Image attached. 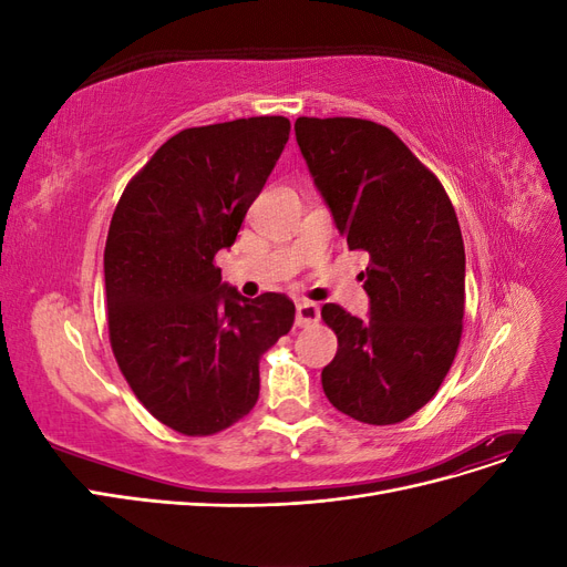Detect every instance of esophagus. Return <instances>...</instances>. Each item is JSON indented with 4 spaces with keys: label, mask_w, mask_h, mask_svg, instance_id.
<instances>
[{
    "label": "esophagus",
    "mask_w": 567,
    "mask_h": 567,
    "mask_svg": "<svg viewBox=\"0 0 567 567\" xmlns=\"http://www.w3.org/2000/svg\"><path fill=\"white\" fill-rule=\"evenodd\" d=\"M319 317H321V310H319L317 302L300 300L296 305V326H300V329H307V326L319 323Z\"/></svg>",
    "instance_id": "34e87169"
}]
</instances>
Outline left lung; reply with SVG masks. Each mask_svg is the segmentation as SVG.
Listing matches in <instances>:
<instances>
[{
    "instance_id": "left-lung-1",
    "label": "left lung",
    "mask_w": 567,
    "mask_h": 567,
    "mask_svg": "<svg viewBox=\"0 0 567 567\" xmlns=\"http://www.w3.org/2000/svg\"><path fill=\"white\" fill-rule=\"evenodd\" d=\"M296 140L350 250L369 252V319L321 317L338 352L321 371L329 402L390 425L433 400L461 340L466 252L440 179L392 130L359 117H298Z\"/></svg>"
}]
</instances>
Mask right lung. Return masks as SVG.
<instances>
[{
	"label": "right lung",
	"instance_id": "right-lung-1",
	"mask_svg": "<svg viewBox=\"0 0 567 567\" xmlns=\"http://www.w3.org/2000/svg\"><path fill=\"white\" fill-rule=\"evenodd\" d=\"M284 115L188 127L153 153L117 200L104 250L115 362L153 416L213 435L260 394V357L296 305L244 298L213 265L231 248L288 142Z\"/></svg>",
	"mask_w": 567,
	"mask_h": 567
}]
</instances>
